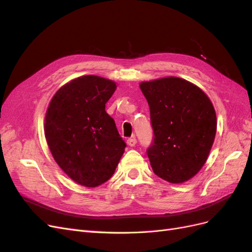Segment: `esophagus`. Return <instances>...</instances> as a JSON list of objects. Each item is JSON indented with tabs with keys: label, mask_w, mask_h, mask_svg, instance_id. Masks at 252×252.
<instances>
[{
	"label": "esophagus",
	"mask_w": 252,
	"mask_h": 252,
	"mask_svg": "<svg viewBox=\"0 0 252 252\" xmlns=\"http://www.w3.org/2000/svg\"><path fill=\"white\" fill-rule=\"evenodd\" d=\"M127 144H128L129 146H130V147L135 146V144H136V139H135V138H129V139L127 140Z\"/></svg>",
	"instance_id": "obj_1"
}]
</instances>
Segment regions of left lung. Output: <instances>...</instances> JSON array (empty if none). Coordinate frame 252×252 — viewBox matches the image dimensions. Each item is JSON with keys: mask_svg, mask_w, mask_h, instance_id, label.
<instances>
[{"mask_svg": "<svg viewBox=\"0 0 252 252\" xmlns=\"http://www.w3.org/2000/svg\"><path fill=\"white\" fill-rule=\"evenodd\" d=\"M140 88L149 105L154 140L147 156L154 172L179 184L205 164L217 132V116L209 97L180 78L143 82Z\"/></svg>", "mask_w": 252, "mask_h": 252, "instance_id": "8db88e82", "label": "left lung"}]
</instances>
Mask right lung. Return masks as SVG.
Segmentation results:
<instances>
[{
	"label": "right lung",
	"instance_id": "add662e5",
	"mask_svg": "<svg viewBox=\"0 0 252 252\" xmlns=\"http://www.w3.org/2000/svg\"><path fill=\"white\" fill-rule=\"evenodd\" d=\"M116 83L84 75L61 87L45 117V136L53 158L75 183L96 187L108 181L126 143L105 105Z\"/></svg>",
	"mask_w": 252,
	"mask_h": 252
}]
</instances>
